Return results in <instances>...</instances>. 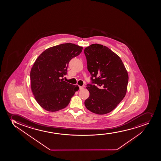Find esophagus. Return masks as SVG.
I'll list each match as a JSON object with an SVG mask.
<instances>
[{
  "mask_svg": "<svg viewBox=\"0 0 161 161\" xmlns=\"http://www.w3.org/2000/svg\"><path fill=\"white\" fill-rule=\"evenodd\" d=\"M83 88H84V87H83V86H79L80 90H82V89H83Z\"/></svg>",
  "mask_w": 161,
  "mask_h": 161,
  "instance_id": "obj_1",
  "label": "esophagus"
}]
</instances>
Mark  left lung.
Wrapping results in <instances>:
<instances>
[{"instance_id": "8db88e82", "label": "left lung", "mask_w": 161, "mask_h": 161, "mask_svg": "<svg viewBox=\"0 0 161 161\" xmlns=\"http://www.w3.org/2000/svg\"><path fill=\"white\" fill-rule=\"evenodd\" d=\"M92 83L85 105L89 111L103 115L111 112L123 100L128 86V72L120 57L108 47L92 44L84 50Z\"/></svg>"}]
</instances>
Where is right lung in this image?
Listing matches in <instances>:
<instances>
[{
	"label": "right lung",
	"mask_w": 161,
	"mask_h": 161,
	"mask_svg": "<svg viewBox=\"0 0 161 161\" xmlns=\"http://www.w3.org/2000/svg\"><path fill=\"white\" fill-rule=\"evenodd\" d=\"M83 47L66 43L50 47L35 61L30 72L31 90L38 104L49 112L65 108L79 89L61 79L68 72L69 63L79 55Z\"/></svg>",
	"instance_id": "right-lung-1"
}]
</instances>
